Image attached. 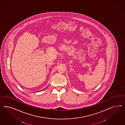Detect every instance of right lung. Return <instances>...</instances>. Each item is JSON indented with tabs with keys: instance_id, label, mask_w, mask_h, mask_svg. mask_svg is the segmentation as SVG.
<instances>
[{
	"instance_id": "obj_1",
	"label": "right lung",
	"mask_w": 125,
	"mask_h": 125,
	"mask_svg": "<svg viewBox=\"0 0 125 125\" xmlns=\"http://www.w3.org/2000/svg\"><path fill=\"white\" fill-rule=\"evenodd\" d=\"M46 88H45V89H43V90H44V89H45Z\"/></svg>"
}]
</instances>
